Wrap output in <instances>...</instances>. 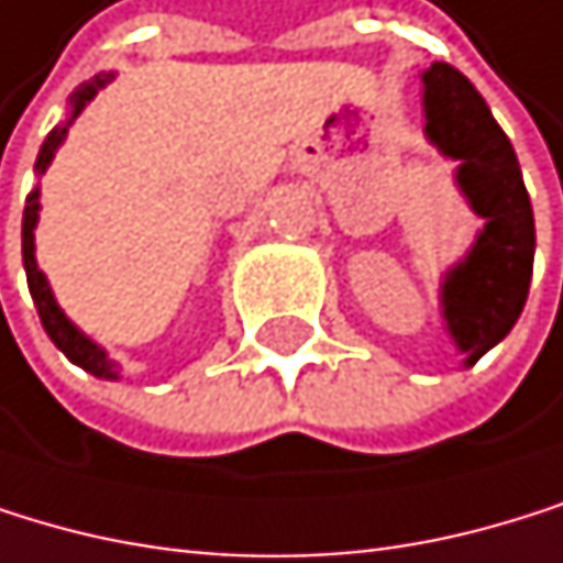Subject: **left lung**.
<instances>
[{
    "label": "left lung",
    "mask_w": 563,
    "mask_h": 563,
    "mask_svg": "<svg viewBox=\"0 0 563 563\" xmlns=\"http://www.w3.org/2000/svg\"><path fill=\"white\" fill-rule=\"evenodd\" d=\"M424 114L428 139L462 163L459 186L472 210L486 217V231L442 291L449 332L468 353L465 363H476L523 312L537 244L533 210L514 145L452 64L438 60L424 70Z\"/></svg>",
    "instance_id": "8db88e82"
}]
</instances>
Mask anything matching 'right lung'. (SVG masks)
<instances>
[{
	"instance_id": "obj_1",
	"label": "right lung",
	"mask_w": 563,
	"mask_h": 563,
	"mask_svg": "<svg viewBox=\"0 0 563 563\" xmlns=\"http://www.w3.org/2000/svg\"><path fill=\"white\" fill-rule=\"evenodd\" d=\"M108 80H111V74H101V77H95V80H87V84L77 87L74 98H70V104H74L70 118L64 121V125H57L54 132L46 135V142H43V148H40V155H36V173H43V169L49 166V159H54L57 145L64 142V135H67V129H70V121L84 111V104L91 101ZM36 210H40V200H36V192H33V197L26 200V210H23V265H26L30 295H33V302H36V312H40V322H43V329H46V336L57 343V350H60L70 363L84 366L87 374H95V377H118V374H114V363L104 356V350H98V346H95L91 340H87L84 332L60 312V306L54 302V291H49L43 272L36 268V257H33Z\"/></svg>"
}]
</instances>
